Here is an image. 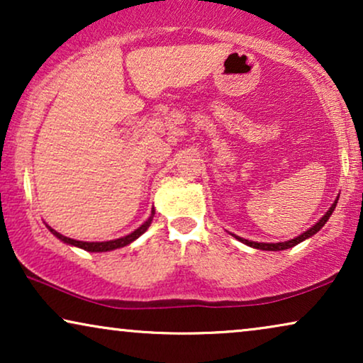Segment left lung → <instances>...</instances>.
Masks as SVG:
<instances>
[{"mask_svg": "<svg viewBox=\"0 0 363 363\" xmlns=\"http://www.w3.org/2000/svg\"><path fill=\"white\" fill-rule=\"evenodd\" d=\"M337 201H339V196L335 198V201L332 203V206L329 208V210L325 211V215L320 218L319 221L315 223L314 226L312 228H309V230L307 231H304L302 233V235H299V236H296V238H292V240H287V241H281V242H257V241H250V240H245V238H240V236H236V235H233L236 238L238 241H241V242H245V245H247V246H251V247H255V250H262V251H284V250H289V247H294L296 245H299V242H302V241H306L307 238H311V236H314L317 231L319 230H322V226L325 225L327 223V220H329L330 218V215L332 213H334V210H335V206H337Z\"/></svg>", "mask_w": 363, "mask_h": 363, "instance_id": "8db88e82", "label": "left lung"}]
</instances>
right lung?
<instances>
[{"mask_svg":"<svg viewBox=\"0 0 363 363\" xmlns=\"http://www.w3.org/2000/svg\"><path fill=\"white\" fill-rule=\"evenodd\" d=\"M153 215H155V210L152 208V215L148 216V220L143 223L137 228L135 231H132L130 235L127 236H122V238H117V240H111V241H77V240H71V238L61 235V233H57L56 230H52L51 226H48V230L52 233L54 236L57 238V240H61L62 242H66L69 246H76V247H81L84 251H89V252H107V251H113V250H118V247H123L127 245H130L132 241H135L137 238H140L143 233L148 230V226L152 225V220H153Z\"/></svg>","mask_w":363,"mask_h":363,"instance_id":"obj_1","label":"right lung"}]
</instances>
